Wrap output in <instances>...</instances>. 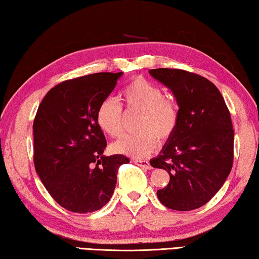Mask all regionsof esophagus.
<instances>
[{
    "label": "esophagus",
    "mask_w": 259,
    "mask_h": 259,
    "mask_svg": "<svg viewBox=\"0 0 259 259\" xmlns=\"http://www.w3.org/2000/svg\"><path fill=\"white\" fill-rule=\"evenodd\" d=\"M133 162H134V164H137L138 166H140V167H143V168H146V169H150V168H151L150 164H149V162H148V160L133 159Z\"/></svg>",
    "instance_id": "esophagus-1"
}]
</instances>
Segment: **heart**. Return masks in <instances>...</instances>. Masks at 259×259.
I'll return each mask as SVG.
<instances>
[{"label": "heart", "instance_id": "b5f03b06", "mask_svg": "<svg viewBox=\"0 0 259 259\" xmlns=\"http://www.w3.org/2000/svg\"><path fill=\"white\" fill-rule=\"evenodd\" d=\"M118 100L119 103L104 99L99 104L95 114L99 128L110 138H119L124 119L122 108L127 114L138 113L135 130L139 133L114 142V152L135 159L147 158L157 148V139L165 142L175 134L179 124V109L157 84L135 78L122 87Z\"/></svg>", "mask_w": 259, "mask_h": 259}]
</instances>
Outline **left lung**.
<instances>
[{
    "label": "left lung",
    "instance_id": "obj_1",
    "mask_svg": "<svg viewBox=\"0 0 259 259\" xmlns=\"http://www.w3.org/2000/svg\"><path fill=\"white\" fill-rule=\"evenodd\" d=\"M152 78L165 84L179 107V124L152 167L169 175L166 187L157 190L168 209L201 207L222 188L233 165L234 131L231 114L218 88L206 78L178 69H154Z\"/></svg>",
    "mask_w": 259,
    "mask_h": 259
}]
</instances>
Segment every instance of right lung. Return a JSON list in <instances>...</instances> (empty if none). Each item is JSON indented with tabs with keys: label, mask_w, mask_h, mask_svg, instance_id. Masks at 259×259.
Wrapping results in <instances>:
<instances>
[{
	"label": "right lung",
	"mask_w": 259,
	"mask_h": 259,
	"mask_svg": "<svg viewBox=\"0 0 259 259\" xmlns=\"http://www.w3.org/2000/svg\"><path fill=\"white\" fill-rule=\"evenodd\" d=\"M121 75L100 72L58 83L34 118L36 173L54 200L72 212H93L107 204L118 168L130 162L124 155H103L107 140L95 119L97 107Z\"/></svg>",
	"instance_id": "right-lung-1"
}]
</instances>
